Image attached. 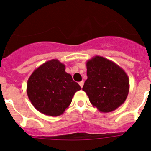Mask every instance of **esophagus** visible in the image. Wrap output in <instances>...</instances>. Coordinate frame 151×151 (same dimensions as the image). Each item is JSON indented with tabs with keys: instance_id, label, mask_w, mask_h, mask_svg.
<instances>
[{
	"instance_id": "34e87169",
	"label": "esophagus",
	"mask_w": 151,
	"mask_h": 151,
	"mask_svg": "<svg viewBox=\"0 0 151 151\" xmlns=\"http://www.w3.org/2000/svg\"><path fill=\"white\" fill-rule=\"evenodd\" d=\"M78 84H79V85H80V86H81V88H82V87H83V85H84V81H82V82H80Z\"/></svg>"
}]
</instances>
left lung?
<instances>
[{
  "label": "left lung",
  "instance_id": "8db88e82",
  "mask_svg": "<svg viewBox=\"0 0 151 151\" xmlns=\"http://www.w3.org/2000/svg\"><path fill=\"white\" fill-rule=\"evenodd\" d=\"M88 78L82 90L93 106L101 113L116 110L129 92V78L123 69L113 61L95 56L86 63Z\"/></svg>",
  "mask_w": 151,
  "mask_h": 151
}]
</instances>
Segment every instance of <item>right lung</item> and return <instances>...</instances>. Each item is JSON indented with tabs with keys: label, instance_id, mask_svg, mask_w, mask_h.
<instances>
[{
	"label": "right lung",
	"instance_id": "obj_1",
	"mask_svg": "<svg viewBox=\"0 0 151 151\" xmlns=\"http://www.w3.org/2000/svg\"><path fill=\"white\" fill-rule=\"evenodd\" d=\"M65 69L58 60H50L35 69L28 79V97L40 113L50 116L62 115L75 93L82 89Z\"/></svg>",
	"mask_w": 151,
	"mask_h": 151
}]
</instances>
